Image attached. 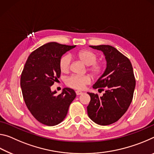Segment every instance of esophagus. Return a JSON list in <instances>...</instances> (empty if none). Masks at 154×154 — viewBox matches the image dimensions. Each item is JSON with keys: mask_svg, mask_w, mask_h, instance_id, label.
<instances>
[{"mask_svg": "<svg viewBox=\"0 0 154 154\" xmlns=\"http://www.w3.org/2000/svg\"><path fill=\"white\" fill-rule=\"evenodd\" d=\"M75 93H76V94H77V96L81 95V94H83V92H81V91H79V90H77L76 92H75Z\"/></svg>", "mask_w": 154, "mask_h": 154, "instance_id": "1", "label": "esophagus"}]
</instances>
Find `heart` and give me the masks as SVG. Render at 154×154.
<instances>
[{
    "label": "heart",
    "mask_w": 154,
    "mask_h": 154,
    "mask_svg": "<svg viewBox=\"0 0 154 154\" xmlns=\"http://www.w3.org/2000/svg\"><path fill=\"white\" fill-rule=\"evenodd\" d=\"M76 56L81 60L83 63L88 65L89 71L92 75L98 76L102 73L104 69L103 64L97 62L98 56L94 52L90 49H83L78 51ZM71 64V57L69 54H66L61 57L59 62V66L60 71L66 72L69 71ZM66 84L68 86L74 89L82 90L85 85L91 82V78L89 75H72L66 78Z\"/></svg>",
    "instance_id": "1"
}]
</instances>
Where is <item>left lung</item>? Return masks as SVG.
Returning <instances> with one entry per match:
<instances>
[{"label": "left lung", "mask_w": 154, "mask_h": 154, "mask_svg": "<svg viewBox=\"0 0 154 154\" xmlns=\"http://www.w3.org/2000/svg\"><path fill=\"white\" fill-rule=\"evenodd\" d=\"M90 47L102 51L106 68L93 85V88L105 90L103 96L88 93L90 102L87 106L88 116L93 122L106 126L117 122L126 113L133 98L136 81L130 60L111 45Z\"/></svg>", "instance_id": "left-lung-1"}]
</instances>
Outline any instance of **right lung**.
<instances>
[{
  "mask_svg": "<svg viewBox=\"0 0 154 154\" xmlns=\"http://www.w3.org/2000/svg\"><path fill=\"white\" fill-rule=\"evenodd\" d=\"M75 47L46 43L33 51L26 62L20 78L23 98L31 114L41 124L51 126L60 123L76 97L75 91L69 88L58 96L51 90L60 77V59Z\"/></svg>",
  "mask_w": 154,
  "mask_h": 154,
  "instance_id": "1",
  "label": "right lung"
}]
</instances>
